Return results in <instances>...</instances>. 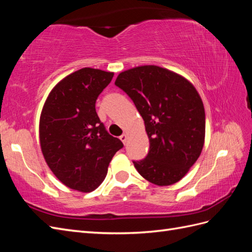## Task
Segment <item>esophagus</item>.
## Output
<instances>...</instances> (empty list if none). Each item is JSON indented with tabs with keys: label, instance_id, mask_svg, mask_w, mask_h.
<instances>
[{
	"label": "esophagus",
	"instance_id": "esophagus-1",
	"mask_svg": "<svg viewBox=\"0 0 252 252\" xmlns=\"http://www.w3.org/2000/svg\"><path fill=\"white\" fill-rule=\"evenodd\" d=\"M120 140L122 141V142H123V144L125 145L126 144V142H127V134H122L121 136H120Z\"/></svg>",
	"mask_w": 252,
	"mask_h": 252
}]
</instances>
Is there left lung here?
Instances as JSON below:
<instances>
[{
  "mask_svg": "<svg viewBox=\"0 0 252 252\" xmlns=\"http://www.w3.org/2000/svg\"><path fill=\"white\" fill-rule=\"evenodd\" d=\"M114 84L142 116L149 139L147 157L133 161L148 182L169 186L199 158L205 141V109L194 86L182 75L156 65L121 72Z\"/></svg>",
  "mask_w": 252,
  "mask_h": 252,
  "instance_id": "1",
  "label": "left lung"
}]
</instances>
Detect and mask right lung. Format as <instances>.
<instances>
[{"mask_svg": "<svg viewBox=\"0 0 252 252\" xmlns=\"http://www.w3.org/2000/svg\"><path fill=\"white\" fill-rule=\"evenodd\" d=\"M113 72L85 67L52 88L40 117L45 161L67 187L94 191L102 184L112 157L123 147L110 135L95 111V101Z\"/></svg>", "mask_w": 252, "mask_h": 252, "instance_id": "right-lung-1", "label": "right lung"}]
</instances>
